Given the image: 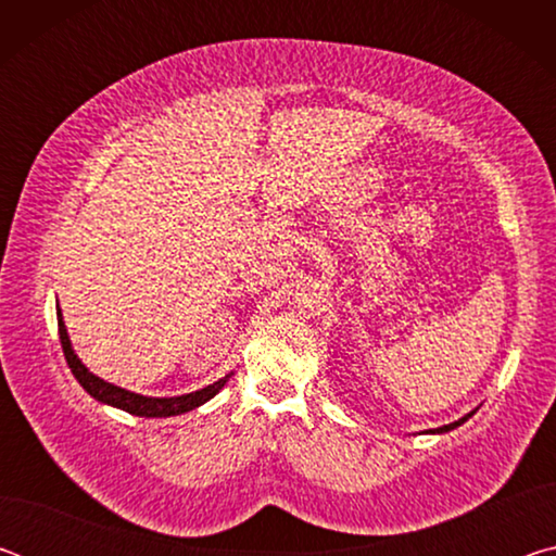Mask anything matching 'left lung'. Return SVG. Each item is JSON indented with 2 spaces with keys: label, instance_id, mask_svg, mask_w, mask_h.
Masks as SVG:
<instances>
[{
  "label": "left lung",
  "instance_id": "8db88e82",
  "mask_svg": "<svg viewBox=\"0 0 556 556\" xmlns=\"http://www.w3.org/2000/svg\"><path fill=\"white\" fill-rule=\"evenodd\" d=\"M468 417H470V414H468ZM468 417H464V419H458V421H454V425H446V427H439L437 431H451V429H456L458 425H464V421L468 419Z\"/></svg>",
  "mask_w": 556,
  "mask_h": 556
}]
</instances>
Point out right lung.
I'll return each mask as SVG.
<instances>
[{
  "label": "right lung",
  "instance_id": "add662e5",
  "mask_svg": "<svg viewBox=\"0 0 556 556\" xmlns=\"http://www.w3.org/2000/svg\"><path fill=\"white\" fill-rule=\"evenodd\" d=\"M59 336H61L63 355H65V361H68V368L75 375V380L83 384V390L92 394L98 402L112 404V407H119L129 414H137V417H174V414H184L188 409H195V407H201L203 402L215 397V394L225 388V382L230 380V375H225L223 380L208 384V388L191 392V394H181V397H144V394H135L129 390L117 388V384H110L105 380L96 378V375H92L86 365L78 361V355H75L71 348L68 333H65L61 312H59Z\"/></svg>",
  "mask_w": 556,
  "mask_h": 556
}]
</instances>
